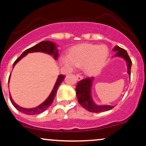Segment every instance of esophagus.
<instances>
[{"label":"esophagus","mask_w":146,"mask_h":146,"mask_svg":"<svg viewBox=\"0 0 146 146\" xmlns=\"http://www.w3.org/2000/svg\"><path fill=\"white\" fill-rule=\"evenodd\" d=\"M76 78H77V80H78V81H80V80H82V79H83V76H82V75H80V74H78V75H77Z\"/></svg>","instance_id":"34e87169"}]
</instances>
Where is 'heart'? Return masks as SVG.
Instances as JSON below:
<instances>
[{
  "mask_svg": "<svg viewBox=\"0 0 146 146\" xmlns=\"http://www.w3.org/2000/svg\"><path fill=\"white\" fill-rule=\"evenodd\" d=\"M108 53V48L104 45L82 44L72 48L69 56L62 58V62L69 69L75 66H84L87 74L95 75L104 66Z\"/></svg>",
  "mask_w": 146,
  "mask_h": 146,
  "instance_id": "obj_1",
  "label": "heart"
}]
</instances>
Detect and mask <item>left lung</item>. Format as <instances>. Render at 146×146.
Segmentation results:
<instances>
[{
	"instance_id": "1",
	"label": "left lung",
	"mask_w": 146,
	"mask_h": 146,
	"mask_svg": "<svg viewBox=\"0 0 146 146\" xmlns=\"http://www.w3.org/2000/svg\"><path fill=\"white\" fill-rule=\"evenodd\" d=\"M114 51H116L115 57H120L123 58L127 63L128 73L130 78V68L132 66V61L129 57L128 53L125 49L116 46L113 48ZM93 81V78H88L80 81L76 86V95L78 101L80 105L85 109L92 113H101L111 110L113 106L109 105H98L95 104L91 97V86Z\"/></svg>"
}]
</instances>
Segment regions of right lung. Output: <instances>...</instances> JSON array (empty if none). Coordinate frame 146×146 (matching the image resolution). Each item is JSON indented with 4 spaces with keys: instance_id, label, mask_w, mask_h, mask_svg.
Segmentation results:
<instances>
[{
    "instance_id": "add662e5",
    "label": "right lung",
    "mask_w": 146,
    "mask_h": 146,
    "mask_svg": "<svg viewBox=\"0 0 146 146\" xmlns=\"http://www.w3.org/2000/svg\"><path fill=\"white\" fill-rule=\"evenodd\" d=\"M33 52H42V53H47V54H49L53 56L55 60H58V55H59V53H58V48H57V46L54 42H52L51 41H42L40 42V43H38V44L32 46V47L25 50V51L22 53L21 56L14 62V64H13V68L14 67V66L16 64V63H18V62H19V60H21L23 57H25L27 53H33ZM64 78V75H60L59 76H58V80H57L56 82V84H55L54 87H53V90L51 91V94L49 95L48 98L46 99L42 104H41L40 105L38 106V107H36V108H22V107L19 106L16 104L13 101L12 98H11V95H9L11 104H12L13 106H14L18 110H19L21 113L26 114V115H35L43 113V112L45 111V110L47 109L48 107L52 104L53 100H54L55 98V96H56V95L57 90L58 89V87H59L60 84L62 83V82L63 81ZM9 79L10 76L9 78V82H9Z\"/></svg>"
}]
</instances>
